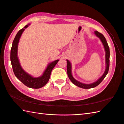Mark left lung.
<instances>
[{
  "instance_id": "1",
  "label": "left lung",
  "mask_w": 124,
  "mask_h": 124,
  "mask_svg": "<svg viewBox=\"0 0 124 124\" xmlns=\"http://www.w3.org/2000/svg\"><path fill=\"white\" fill-rule=\"evenodd\" d=\"M94 34H95L100 39L101 42L103 43L104 45V48H105V59H106V67L105 71L104 72V74L103 76H101L100 78L98 79L97 81H96L94 83L92 84H85L82 83L81 82L76 81V79L74 78V77H72V74H71V63L68 60H67V74L68 76L69 77V78L70 79V81H71L72 83L74 84L75 85H76L78 87H80L81 88L83 89H90V88H93L94 87L97 86V85L100 84L101 81L105 78L106 75L108 74V69H109V67H110V48H109L108 45V44L107 41L106 40L105 38L104 37V36L101 34V33L98 32V31H94Z\"/></svg>"
}]
</instances>
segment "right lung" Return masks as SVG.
<instances>
[{
	"label": "right lung",
	"instance_id": "right-lung-1",
	"mask_svg": "<svg viewBox=\"0 0 124 124\" xmlns=\"http://www.w3.org/2000/svg\"><path fill=\"white\" fill-rule=\"evenodd\" d=\"M30 24L26 25L23 28L21 29L16 34L13 41L11 49V61L14 74L17 78L29 88L39 89L45 86L47 83L50 78L51 72L59 60H55L48 64L47 68L43 72V74L41 77H38V78L33 77L24 71L19 63L18 56H17V51H18L19 39L22 33L25 30V29Z\"/></svg>",
	"mask_w": 124,
	"mask_h": 124
}]
</instances>
